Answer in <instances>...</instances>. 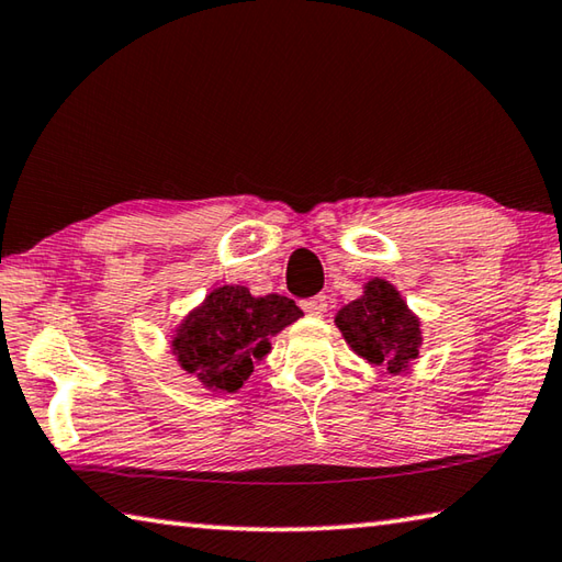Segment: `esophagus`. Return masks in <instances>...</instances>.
<instances>
[{
	"instance_id": "obj_1",
	"label": "esophagus",
	"mask_w": 562,
	"mask_h": 562,
	"mask_svg": "<svg viewBox=\"0 0 562 562\" xmlns=\"http://www.w3.org/2000/svg\"><path fill=\"white\" fill-rule=\"evenodd\" d=\"M300 307L307 312L310 316H324V312H326V297H322V294H316V297L302 300Z\"/></svg>"
}]
</instances>
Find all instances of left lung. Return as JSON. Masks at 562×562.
I'll use <instances>...</instances> for the list:
<instances>
[{
    "instance_id": "obj_1",
    "label": "left lung",
    "mask_w": 562,
    "mask_h": 562,
    "mask_svg": "<svg viewBox=\"0 0 562 562\" xmlns=\"http://www.w3.org/2000/svg\"><path fill=\"white\" fill-rule=\"evenodd\" d=\"M344 339L369 363L385 366L391 373H401L417 359L420 349V322L401 300L391 282L371 280L363 297L336 314Z\"/></svg>"
}]
</instances>
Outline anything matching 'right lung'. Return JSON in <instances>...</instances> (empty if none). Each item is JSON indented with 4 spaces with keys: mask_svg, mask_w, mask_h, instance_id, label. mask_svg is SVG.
I'll use <instances>...</instances> for the list:
<instances>
[{
    "mask_svg": "<svg viewBox=\"0 0 562 562\" xmlns=\"http://www.w3.org/2000/svg\"><path fill=\"white\" fill-rule=\"evenodd\" d=\"M300 316L290 297H252L246 288L226 284L187 316L171 346L183 371L213 391L236 393L250 379L252 361L270 351L272 336Z\"/></svg>",
    "mask_w": 562,
    "mask_h": 562,
    "instance_id": "1",
    "label": "right lung"
}]
</instances>
